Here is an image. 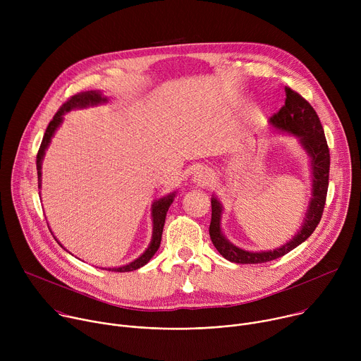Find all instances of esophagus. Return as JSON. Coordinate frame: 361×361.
<instances>
[{
  "label": "esophagus",
  "instance_id": "obj_1",
  "mask_svg": "<svg viewBox=\"0 0 361 361\" xmlns=\"http://www.w3.org/2000/svg\"><path fill=\"white\" fill-rule=\"evenodd\" d=\"M213 181V176L207 170H200L194 176V183L197 185H209Z\"/></svg>",
  "mask_w": 361,
  "mask_h": 361
}]
</instances>
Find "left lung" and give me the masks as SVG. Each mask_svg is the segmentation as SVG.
Segmentation results:
<instances>
[{
  "label": "left lung",
  "mask_w": 361,
  "mask_h": 361,
  "mask_svg": "<svg viewBox=\"0 0 361 361\" xmlns=\"http://www.w3.org/2000/svg\"><path fill=\"white\" fill-rule=\"evenodd\" d=\"M270 123L274 127L298 137L302 147L307 149L308 154H310L313 167V198L310 202V207H308L307 216L304 219V224L298 234L283 247L263 252L241 250L231 244L223 235L220 228L221 204L216 198H213L212 223L209 230L212 241L224 259L238 264H260L286 255L313 234L324 212L329 188L330 149L327 145L323 126L316 110L312 107L310 102L302 98L298 92H295L290 87H286L284 106L271 117Z\"/></svg>",
  "instance_id": "8db88e82"
}]
</instances>
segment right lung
<instances>
[{"label": "right lung", "mask_w": 361, "mask_h": 361, "mask_svg": "<svg viewBox=\"0 0 361 361\" xmlns=\"http://www.w3.org/2000/svg\"><path fill=\"white\" fill-rule=\"evenodd\" d=\"M106 98L101 95V92L98 91H84V92H78L73 97H70L64 104L60 107V110L56 113V116L53 117V120L49 121L45 133H44V137H42V141H41V145H39V149L37 152V174H38V184L41 183V161H42V157H44V152H45V148L48 147L49 141H51V137L54 135V131L57 130V127L61 124L63 121V116L64 113L73 110V109H77V107H87V106H95V104H99V102H104ZM173 197L174 194H170L161 200H159L157 202H154L152 205V223H154V227H152V240H151V244L149 247L144 251L142 255H140L137 260H134L133 263L127 264V266H123V267H118V269H109V271H117V273H126V271H133V270H137L140 267H142L144 264H147L151 257L156 254V251L159 250L160 247V243H161V235H163V228H164V223H166V216H167V212L170 209V205L173 202Z\"/></svg>", "instance_id": "right-lung-1"}]
</instances>
